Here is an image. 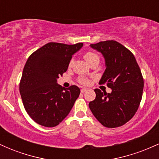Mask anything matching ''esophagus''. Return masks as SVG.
Wrapping results in <instances>:
<instances>
[{
    "instance_id": "1",
    "label": "esophagus",
    "mask_w": 159,
    "mask_h": 159,
    "mask_svg": "<svg viewBox=\"0 0 159 159\" xmlns=\"http://www.w3.org/2000/svg\"><path fill=\"white\" fill-rule=\"evenodd\" d=\"M87 90L86 88H83V89H81V92L82 93H84V92H86V91H87Z\"/></svg>"
}]
</instances>
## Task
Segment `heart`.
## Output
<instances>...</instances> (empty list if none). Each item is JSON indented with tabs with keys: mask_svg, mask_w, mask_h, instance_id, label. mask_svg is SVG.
Wrapping results in <instances>:
<instances>
[{
	"mask_svg": "<svg viewBox=\"0 0 159 159\" xmlns=\"http://www.w3.org/2000/svg\"><path fill=\"white\" fill-rule=\"evenodd\" d=\"M84 57L86 61H87L89 64H90L91 63H93V62H95V61L99 62V56L98 55V54H96V52H93V51H88V52H86L85 54H84ZM72 62H73L72 61V60H71V61H69V66H71L72 65ZM78 81L80 84H81L83 85H87L89 83L88 80H87L86 78H84V77H80L78 79Z\"/></svg>",
	"mask_w": 159,
	"mask_h": 159,
	"instance_id": "b5f03b06",
	"label": "heart"
}]
</instances>
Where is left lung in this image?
Returning <instances> with one entry per match:
<instances>
[{
  "instance_id": "1",
  "label": "left lung",
  "mask_w": 159,
  "mask_h": 159,
  "mask_svg": "<svg viewBox=\"0 0 159 159\" xmlns=\"http://www.w3.org/2000/svg\"><path fill=\"white\" fill-rule=\"evenodd\" d=\"M90 46L105 57L106 69L99 84H106L112 92L107 93L95 89L96 98L89 103V107L104 126H122L139 107L143 90L141 71L134 54L115 40L99 42Z\"/></svg>"
}]
</instances>
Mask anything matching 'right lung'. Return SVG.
Segmentation results:
<instances>
[{"mask_svg":"<svg viewBox=\"0 0 159 159\" xmlns=\"http://www.w3.org/2000/svg\"><path fill=\"white\" fill-rule=\"evenodd\" d=\"M83 43H48L30 54L24 67L19 91L25 111L33 120L54 127L70 112L79 96L77 86L69 88L57 84L66 72L72 57Z\"/></svg>","mask_w":159,"mask_h":159,"instance_id":"1","label":"right lung"}]
</instances>
